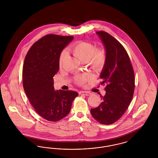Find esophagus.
<instances>
[{
    "instance_id": "obj_1",
    "label": "esophagus",
    "mask_w": 158,
    "mask_h": 158,
    "mask_svg": "<svg viewBox=\"0 0 158 158\" xmlns=\"http://www.w3.org/2000/svg\"><path fill=\"white\" fill-rule=\"evenodd\" d=\"M79 94L80 95H85V96H89L92 94L90 93V92H88V91H80Z\"/></svg>"
}]
</instances>
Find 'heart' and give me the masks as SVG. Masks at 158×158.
Segmentation results:
<instances>
[{
	"label": "heart",
	"instance_id": "b5f03b06",
	"mask_svg": "<svg viewBox=\"0 0 158 158\" xmlns=\"http://www.w3.org/2000/svg\"><path fill=\"white\" fill-rule=\"evenodd\" d=\"M70 51L78 59L82 62H86L90 69L95 72H100L105 66L106 61V53L104 48L95 47L93 43L79 41L70 48ZM66 52L63 51L59 57V65L61 66L65 57ZM89 78L88 74L76 76L74 81L76 84L83 85Z\"/></svg>",
	"mask_w": 158,
	"mask_h": 158
}]
</instances>
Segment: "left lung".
<instances>
[{
    "mask_svg": "<svg viewBox=\"0 0 158 158\" xmlns=\"http://www.w3.org/2000/svg\"><path fill=\"white\" fill-rule=\"evenodd\" d=\"M97 34L103 42L106 53L105 66L101 73V85H106L105 95L98 107L91 108L92 117L98 123L111 124L126 111L134 94V70L127 52L120 43L106 32Z\"/></svg>",
    "mask_w": 158,
    "mask_h": 158,
    "instance_id": "1",
    "label": "left lung"
}]
</instances>
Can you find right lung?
<instances>
[{
  "label": "right lung",
  "mask_w": 158,
  "mask_h": 158,
  "mask_svg": "<svg viewBox=\"0 0 158 158\" xmlns=\"http://www.w3.org/2000/svg\"><path fill=\"white\" fill-rule=\"evenodd\" d=\"M73 36L48 34L31 47L23 70V87L31 105L41 117L57 121L68 115L78 93L54 89L53 76L59 70V57Z\"/></svg>",
  "instance_id": "right-lung-1"
}]
</instances>
